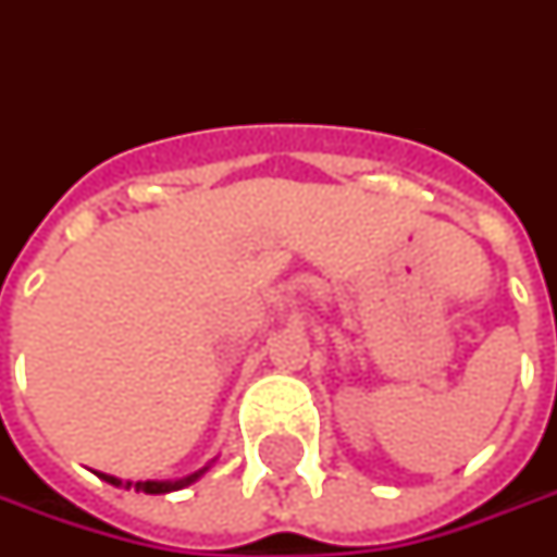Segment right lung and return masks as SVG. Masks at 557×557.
<instances>
[{
	"label": "right lung",
	"instance_id": "right-lung-1",
	"mask_svg": "<svg viewBox=\"0 0 557 557\" xmlns=\"http://www.w3.org/2000/svg\"><path fill=\"white\" fill-rule=\"evenodd\" d=\"M202 471H206V469H202ZM202 471L190 474V478H182V481H138V484H135V490H141V493H172V490H182V487H187V484H194V481L200 478ZM101 478H104L107 484H116V487L123 484V481H120V478H113V474H101ZM123 487L125 490L132 487V481H125Z\"/></svg>",
	"mask_w": 557,
	"mask_h": 557
}]
</instances>
